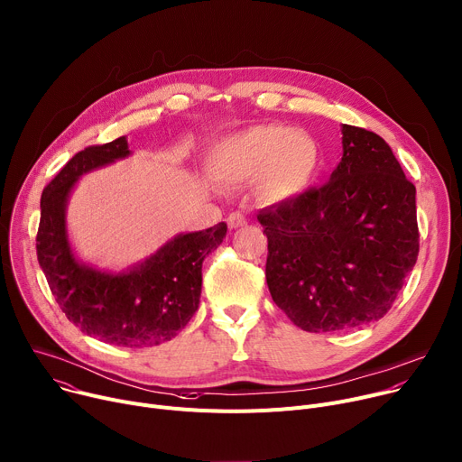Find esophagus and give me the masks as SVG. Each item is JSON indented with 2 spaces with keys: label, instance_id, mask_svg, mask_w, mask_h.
I'll list each match as a JSON object with an SVG mask.
<instances>
[{
  "label": "esophagus",
  "instance_id": "1",
  "mask_svg": "<svg viewBox=\"0 0 462 462\" xmlns=\"http://www.w3.org/2000/svg\"><path fill=\"white\" fill-rule=\"evenodd\" d=\"M245 224H247V218H245V215H244L242 210H235V212H231V215L227 217V226L231 229H238V227H242Z\"/></svg>",
  "mask_w": 462,
  "mask_h": 462
}]
</instances>
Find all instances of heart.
I'll use <instances>...</instances> for the list:
<instances>
[{
    "mask_svg": "<svg viewBox=\"0 0 462 462\" xmlns=\"http://www.w3.org/2000/svg\"><path fill=\"white\" fill-rule=\"evenodd\" d=\"M318 164L316 142L303 131L277 124L233 134L212 150L210 170L218 180L240 183L259 173V189L270 199L298 194Z\"/></svg>",
    "mask_w": 462,
    "mask_h": 462,
    "instance_id": "1",
    "label": "heart"
}]
</instances>
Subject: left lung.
<instances>
[{
	"instance_id": "obj_1",
	"label": "left lung",
	"mask_w": 462,
	"mask_h": 462,
	"mask_svg": "<svg viewBox=\"0 0 462 462\" xmlns=\"http://www.w3.org/2000/svg\"><path fill=\"white\" fill-rule=\"evenodd\" d=\"M331 180L259 210L275 305L309 333L383 318L416 264V189L386 142L342 125Z\"/></svg>"
}]
</instances>
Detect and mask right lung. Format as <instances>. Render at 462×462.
<instances>
[{
    "mask_svg": "<svg viewBox=\"0 0 462 462\" xmlns=\"http://www.w3.org/2000/svg\"><path fill=\"white\" fill-rule=\"evenodd\" d=\"M129 155L120 136L69 159L41 199L37 257L55 301L83 333L122 347L157 346L173 338L194 316L201 296V264L222 244L224 222L177 235L129 272L107 273L81 264L66 236V201L79 177Z\"/></svg>",
    "mask_w": 462,
    "mask_h": 462,
    "instance_id": "add662e5",
    "label": "right lung"
}]
</instances>
